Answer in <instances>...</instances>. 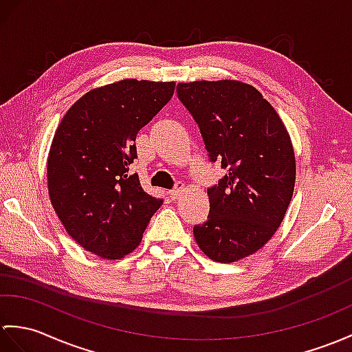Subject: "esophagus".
I'll return each instance as SVG.
<instances>
[{
  "label": "esophagus",
  "mask_w": 352,
  "mask_h": 352,
  "mask_svg": "<svg viewBox=\"0 0 352 352\" xmlns=\"http://www.w3.org/2000/svg\"><path fill=\"white\" fill-rule=\"evenodd\" d=\"M184 192H186V187H184V184H183V183H182V184L178 183L175 189L169 192V196H170V198H173V199H178L179 196H182Z\"/></svg>",
  "instance_id": "1"
}]
</instances>
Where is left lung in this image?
I'll return each instance as SVG.
<instances>
[{
	"label": "left lung",
	"instance_id": "1",
	"mask_svg": "<svg viewBox=\"0 0 352 352\" xmlns=\"http://www.w3.org/2000/svg\"><path fill=\"white\" fill-rule=\"evenodd\" d=\"M211 160L228 174L208 189L206 223L193 226L199 249L216 263H236L264 248L287 214L296 184L291 136L255 87L235 79L177 85Z\"/></svg>",
	"mask_w": 352,
	"mask_h": 352
}]
</instances>
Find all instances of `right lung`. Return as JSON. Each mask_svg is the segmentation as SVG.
Returning <instances> with one entry per match:
<instances>
[{
    "mask_svg": "<svg viewBox=\"0 0 352 352\" xmlns=\"http://www.w3.org/2000/svg\"><path fill=\"white\" fill-rule=\"evenodd\" d=\"M175 82L121 79L89 89L64 113L47 154V192L64 230L103 259H121L142 240L163 204L144 192L136 159L139 130L157 116Z\"/></svg>",
    "mask_w": 352,
    "mask_h": 352,
    "instance_id": "right-lung-1",
    "label": "right lung"
}]
</instances>
